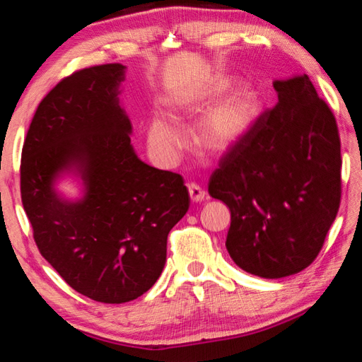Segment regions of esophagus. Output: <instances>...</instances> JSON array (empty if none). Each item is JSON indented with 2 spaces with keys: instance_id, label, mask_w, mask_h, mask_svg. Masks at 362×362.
I'll return each instance as SVG.
<instances>
[{
  "instance_id": "1",
  "label": "esophagus",
  "mask_w": 362,
  "mask_h": 362,
  "mask_svg": "<svg viewBox=\"0 0 362 362\" xmlns=\"http://www.w3.org/2000/svg\"><path fill=\"white\" fill-rule=\"evenodd\" d=\"M188 194H189V199H192L193 203H201V201L206 198L204 189L199 185H196V183H188Z\"/></svg>"
}]
</instances>
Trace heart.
<instances>
[{"label":"heart","instance_id":"b5f03b06","mask_svg":"<svg viewBox=\"0 0 362 362\" xmlns=\"http://www.w3.org/2000/svg\"><path fill=\"white\" fill-rule=\"evenodd\" d=\"M231 81L217 79L203 88L188 90L174 102L177 115L201 112L216 103ZM260 110L259 94L252 84L240 83L207 112L199 124V139L207 150L218 155L231 151L252 131ZM150 151L163 164H173L187 145V131L175 116L163 112L151 115L146 131Z\"/></svg>","mask_w":362,"mask_h":362}]
</instances>
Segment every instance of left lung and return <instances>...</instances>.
I'll use <instances>...</instances> for the list:
<instances>
[{
  "label": "left lung",
  "mask_w": 362,
  "mask_h": 362,
  "mask_svg": "<svg viewBox=\"0 0 362 362\" xmlns=\"http://www.w3.org/2000/svg\"><path fill=\"white\" fill-rule=\"evenodd\" d=\"M276 107L263 113L209 180L230 207L226 250L267 279L316 259L340 206V139L326 102L306 75L274 79Z\"/></svg>",
  "instance_id": "1"
}]
</instances>
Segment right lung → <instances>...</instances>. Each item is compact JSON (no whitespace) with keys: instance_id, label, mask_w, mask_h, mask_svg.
Returning a JSON list of instances; mask_svg holds the SVG:
<instances>
[{"instance_id":"obj_1","label":"right lung","mask_w":362,"mask_h":362,"mask_svg":"<svg viewBox=\"0 0 362 362\" xmlns=\"http://www.w3.org/2000/svg\"><path fill=\"white\" fill-rule=\"evenodd\" d=\"M127 66H90L41 100L22 150V203L41 255L76 292L126 303L161 276L168 235L185 216L179 174L144 163L119 95ZM66 176L80 192L58 189Z\"/></svg>"}]
</instances>
